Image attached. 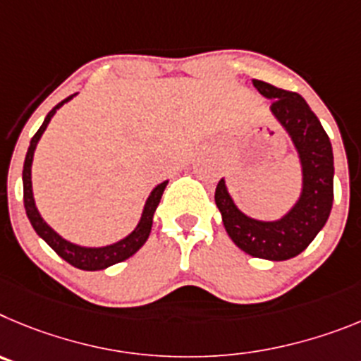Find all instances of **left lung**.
<instances>
[{
  "instance_id": "1",
  "label": "left lung",
  "mask_w": 361,
  "mask_h": 361,
  "mask_svg": "<svg viewBox=\"0 0 361 361\" xmlns=\"http://www.w3.org/2000/svg\"><path fill=\"white\" fill-rule=\"evenodd\" d=\"M253 86L271 99V113L290 133L302 164L300 200L279 221H257L233 204L225 180L216 187V204L230 239L252 257L288 261L310 246L324 228L333 207V149L320 120L298 93L253 79Z\"/></svg>"
}]
</instances>
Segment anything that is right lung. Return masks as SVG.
Instances as JSON below:
<instances>
[{"mask_svg":"<svg viewBox=\"0 0 361 361\" xmlns=\"http://www.w3.org/2000/svg\"><path fill=\"white\" fill-rule=\"evenodd\" d=\"M70 99H73V95H70L68 99H64L63 102L57 104V106L47 115L43 126H41V128L37 129V133L32 136L30 145H28L27 151V158H25V165H23V200H25V210H27L28 219H30L32 226H34V230L37 232V235L43 237L44 241H47V245L50 246L59 257H63L64 261L70 262L71 266H75V268L79 269L97 271V269L109 268V266L116 264V262L126 261V259L135 255V253L144 246V243L147 241L149 233H151L152 216H154V210H157L158 203H160L161 194H164L165 187H167V181L158 185V187L151 192V196L147 197V203H145L144 207V212H142V219L140 223H138V226H136L126 239L115 243V245L102 246V248H84V246H77L73 245V243L66 241V239H63L59 233H55L54 230L44 223V219L39 216L37 209H35L34 194H32V160H34L35 145H37L39 138H41V135H43L44 129H47L48 122H50L51 116L55 115V111Z\"/></svg>","mask_w":361,"mask_h":361,"instance_id":"add662e5","label":"right lung"}]
</instances>
